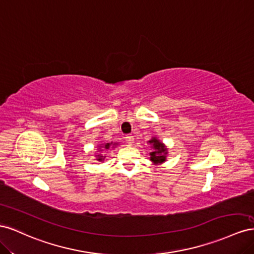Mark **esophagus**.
I'll return each mask as SVG.
<instances>
[{
	"instance_id": "esophagus-1",
	"label": "esophagus",
	"mask_w": 254,
	"mask_h": 254,
	"mask_svg": "<svg viewBox=\"0 0 254 254\" xmlns=\"http://www.w3.org/2000/svg\"><path fill=\"white\" fill-rule=\"evenodd\" d=\"M126 141L129 144V146H131V144L134 143V137L133 136H127L126 137Z\"/></svg>"
}]
</instances>
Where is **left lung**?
<instances>
[{"label": "left lung", "instance_id": "8db88e82", "mask_svg": "<svg viewBox=\"0 0 254 254\" xmlns=\"http://www.w3.org/2000/svg\"><path fill=\"white\" fill-rule=\"evenodd\" d=\"M151 147V152L149 153L150 155V161L154 165H161L167 161V154H168V149L165 146L163 141L159 140L156 136H153L152 138L148 141Z\"/></svg>", "mask_w": 254, "mask_h": 254}]
</instances>
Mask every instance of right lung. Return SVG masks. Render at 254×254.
Instances as JSON below:
<instances>
[{
  "mask_svg": "<svg viewBox=\"0 0 254 254\" xmlns=\"http://www.w3.org/2000/svg\"><path fill=\"white\" fill-rule=\"evenodd\" d=\"M115 146H118V143L117 142H106V143H100V144H98V150L99 151H104V150H110L111 148H116ZM96 155V159L98 162H104L105 161V155H103V154H101L100 152L99 153H96L95 154Z\"/></svg>",
  "mask_w": 254,
  "mask_h": 254,
  "instance_id": "obj_1",
  "label": "right lung"
}]
</instances>
